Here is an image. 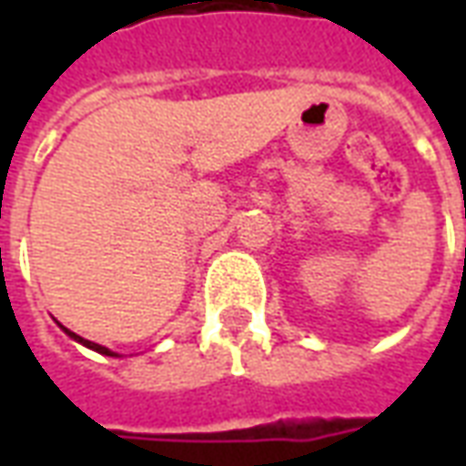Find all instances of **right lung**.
I'll return each mask as SVG.
<instances>
[{
	"label": "right lung",
	"instance_id": "obj_1",
	"mask_svg": "<svg viewBox=\"0 0 466 466\" xmlns=\"http://www.w3.org/2000/svg\"><path fill=\"white\" fill-rule=\"evenodd\" d=\"M59 327H62V324H59ZM62 329H65V332L69 334V337H72V339H75V342L85 344V347H89V350L99 351V354H106V357H116L115 351H109V350H106V347H102V344H95V342H89V339H82V337H79V334L69 332V329H66V327H62Z\"/></svg>",
	"mask_w": 466,
	"mask_h": 466
}]
</instances>
